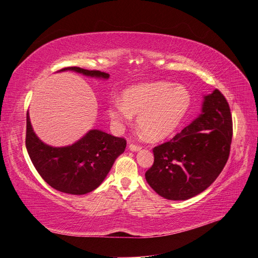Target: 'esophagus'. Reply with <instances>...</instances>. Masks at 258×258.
<instances>
[{
    "mask_svg": "<svg viewBox=\"0 0 258 258\" xmlns=\"http://www.w3.org/2000/svg\"><path fill=\"white\" fill-rule=\"evenodd\" d=\"M128 147H130V150H131V151H135V152H136V151H139V150H141V147H140V146L136 145V144H133V143H132V144H130V146H128Z\"/></svg>",
    "mask_w": 258,
    "mask_h": 258,
    "instance_id": "34e87169",
    "label": "esophagus"
}]
</instances>
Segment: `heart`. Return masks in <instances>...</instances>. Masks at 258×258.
<instances>
[{
    "label": "heart",
    "mask_w": 258,
    "mask_h": 258,
    "mask_svg": "<svg viewBox=\"0 0 258 258\" xmlns=\"http://www.w3.org/2000/svg\"><path fill=\"white\" fill-rule=\"evenodd\" d=\"M191 94L182 85L157 82L137 85L122 93V100L111 101L113 121L123 126L138 116V126L153 141L163 140L182 121L191 106Z\"/></svg>",
    "instance_id": "1"
}]
</instances>
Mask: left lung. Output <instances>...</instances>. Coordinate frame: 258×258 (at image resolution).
I'll return each instance as SVG.
<instances>
[{
  "label": "left lung",
  "mask_w": 258,
  "mask_h": 258,
  "mask_svg": "<svg viewBox=\"0 0 258 258\" xmlns=\"http://www.w3.org/2000/svg\"><path fill=\"white\" fill-rule=\"evenodd\" d=\"M232 119L226 98L218 90L203 96L201 113L172 140L153 148L146 171L148 184L169 200H186L216 180L229 157Z\"/></svg>",
  "instance_id": "obj_1"
}]
</instances>
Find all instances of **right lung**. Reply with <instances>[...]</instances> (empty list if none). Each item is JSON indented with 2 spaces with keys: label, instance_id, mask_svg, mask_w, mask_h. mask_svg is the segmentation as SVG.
<instances>
[{
  "label": "right lung",
  "instance_id": "1",
  "mask_svg": "<svg viewBox=\"0 0 258 258\" xmlns=\"http://www.w3.org/2000/svg\"><path fill=\"white\" fill-rule=\"evenodd\" d=\"M108 80L110 75L80 67L59 71ZM26 147L40 176L55 190L72 195L92 192L104 181L115 162L123 153L126 141L99 130H91L76 143L54 147L42 142L34 132L27 113Z\"/></svg>",
  "mask_w": 258,
  "mask_h": 258
}]
</instances>
